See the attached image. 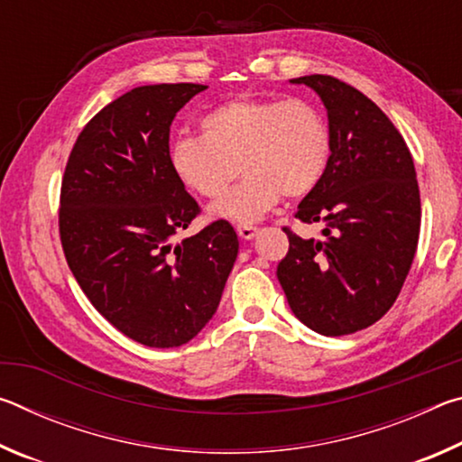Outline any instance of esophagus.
<instances>
[{
    "label": "esophagus",
    "mask_w": 462,
    "mask_h": 462,
    "mask_svg": "<svg viewBox=\"0 0 462 462\" xmlns=\"http://www.w3.org/2000/svg\"><path fill=\"white\" fill-rule=\"evenodd\" d=\"M236 232H238V236H240V238L250 240V238H254V234H256V226H250V224H238V226H236Z\"/></svg>",
    "instance_id": "34e87169"
}]
</instances>
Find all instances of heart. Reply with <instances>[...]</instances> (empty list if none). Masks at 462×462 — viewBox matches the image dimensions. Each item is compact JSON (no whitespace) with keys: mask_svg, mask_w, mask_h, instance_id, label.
Masks as SVG:
<instances>
[{"mask_svg":"<svg viewBox=\"0 0 462 462\" xmlns=\"http://www.w3.org/2000/svg\"><path fill=\"white\" fill-rule=\"evenodd\" d=\"M201 136L171 144L177 177L201 198L216 199L246 179L212 212L234 222H254L281 195L303 198L322 181L330 161V132L308 99H230L203 116Z\"/></svg>","mask_w":462,"mask_h":462,"instance_id":"heart-1","label":"heart"}]
</instances>
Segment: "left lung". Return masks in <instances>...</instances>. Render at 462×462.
Masks as SVG:
<instances>
[{
	"instance_id": "left-lung-1",
	"label": "left lung",
	"mask_w": 462,
	"mask_h": 462,
	"mask_svg": "<svg viewBox=\"0 0 462 462\" xmlns=\"http://www.w3.org/2000/svg\"><path fill=\"white\" fill-rule=\"evenodd\" d=\"M303 83L322 97L330 161L301 199L297 220L324 222V240L289 238L277 279L297 319L344 336L387 314L408 277L420 236V189L410 148L377 104L330 75Z\"/></svg>"
}]
</instances>
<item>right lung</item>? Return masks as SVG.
<instances>
[{"label": "right lung", "instance_id": "add662e5", "mask_svg": "<svg viewBox=\"0 0 462 462\" xmlns=\"http://www.w3.org/2000/svg\"><path fill=\"white\" fill-rule=\"evenodd\" d=\"M208 85H143L88 122L60 185L69 269L116 330L151 348L189 342L216 314L238 254L226 220L173 245L201 209L171 165L169 132Z\"/></svg>", "mask_w": 462, "mask_h": 462}]
</instances>
